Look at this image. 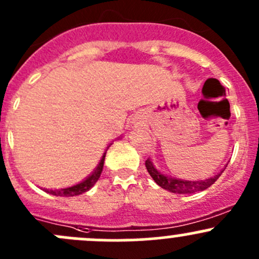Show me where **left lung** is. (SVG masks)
I'll use <instances>...</instances> for the list:
<instances>
[{"mask_svg": "<svg viewBox=\"0 0 259 259\" xmlns=\"http://www.w3.org/2000/svg\"><path fill=\"white\" fill-rule=\"evenodd\" d=\"M145 166L148 173L150 174L151 178L154 179V182L161 187L163 189L169 190L171 193H195L199 192V190H204L207 188H209L211 184H214V182H217V179L221 177L219 173L218 176L211 177L209 179L205 180H200V182H189V180H182V179H176V178H170V177H166L165 174H161L160 171L156 170L155 168L151 164L150 159H146L145 160Z\"/></svg>", "mask_w": 259, "mask_h": 259, "instance_id": "1", "label": "left lung"}]
</instances>
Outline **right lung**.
I'll list each match as a JSON object with an SVG mask.
<instances>
[{
  "label": "right lung",
  "mask_w": 259,
  "mask_h": 259,
  "mask_svg": "<svg viewBox=\"0 0 259 259\" xmlns=\"http://www.w3.org/2000/svg\"><path fill=\"white\" fill-rule=\"evenodd\" d=\"M105 154L106 153H104L103 158H101L100 163H99L98 168L95 169V171H93V174H91L89 178H86L85 180H83V182L74 185V187L66 188V189H55V190L45 189V192H48L52 195H56V197H74V195H79V194H82V193L88 192L89 189H91V188L94 187V184L98 182L99 178H100L101 171H103V168H104Z\"/></svg>",
  "instance_id": "add662e5"
}]
</instances>
